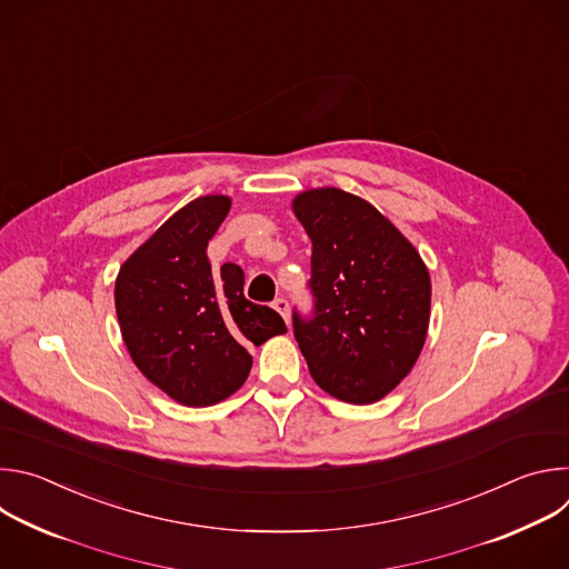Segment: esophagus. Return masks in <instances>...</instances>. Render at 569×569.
<instances>
[{
    "label": "esophagus",
    "mask_w": 569,
    "mask_h": 569,
    "mask_svg": "<svg viewBox=\"0 0 569 569\" xmlns=\"http://www.w3.org/2000/svg\"><path fill=\"white\" fill-rule=\"evenodd\" d=\"M272 308L286 319V323L290 321V306H288V299H283V297H279V299H274L272 301Z\"/></svg>",
    "instance_id": "34e87169"
}]
</instances>
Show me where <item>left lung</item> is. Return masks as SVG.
<instances>
[{
    "mask_svg": "<svg viewBox=\"0 0 569 569\" xmlns=\"http://www.w3.org/2000/svg\"><path fill=\"white\" fill-rule=\"evenodd\" d=\"M292 211L312 242V312H292L295 340L323 391L376 402L421 356L432 295L428 268L376 207L342 189L303 191Z\"/></svg>",
    "mask_w": 569,
    "mask_h": 569,
    "instance_id": "1",
    "label": "left lung"
}]
</instances>
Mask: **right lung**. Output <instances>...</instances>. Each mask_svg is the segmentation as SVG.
Segmentation results:
<instances>
[{
    "instance_id": "add662e5",
    "label": "right lung",
    "mask_w": 569,
    "mask_h": 569,
    "mask_svg": "<svg viewBox=\"0 0 569 569\" xmlns=\"http://www.w3.org/2000/svg\"><path fill=\"white\" fill-rule=\"evenodd\" d=\"M227 196H204L161 224L121 266L114 303L139 371L189 408L231 396L252 369L248 347L286 333V321L242 295L236 263L211 270L207 246L229 213Z\"/></svg>"
}]
</instances>
